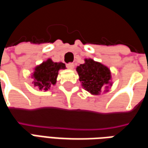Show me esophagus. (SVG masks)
Instances as JSON below:
<instances>
[{
	"mask_svg": "<svg viewBox=\"0 0 148 148\" xmlns=\"http://www.w3.org/2000/svg\"><path fill=\"white\" fill-rule=\"evenodd\" d=\"M66 67L69 68V69H74V63H68V64H66Z\"/></svg>",
	"mask_w": 148,
	"mask_h": 148,
	"instance_id": "34e87169",
	"label": "esophagus"
}]
</instances>
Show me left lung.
Returning <instances> with one entry per match:
<instances>
[{"mask_svg":"<svg viewBox=\"0 0 148 148\" xmlns=\"http://www.w3.org/2000/svg\"><path fill=\"white\" fill-rule=\"evenodd\" d=\"M79 81L84 89L93 95H100L108 86H112L109 69L91 58H86L85 63L77 67Z\"/></svg>","mask_w":148,"mask_h":148,"instance_id":"8db88e82","label":"left lung"}]
</instances>
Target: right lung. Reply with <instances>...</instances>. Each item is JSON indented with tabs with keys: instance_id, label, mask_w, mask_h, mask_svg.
<instances>
[{
	"instance_id": "1",
	"label": "right lung",
	"mask_w": 148,
	"mask_h": 148,
	"mask_svg": "<svg viewBox=\"0 0 148 148\" xmlns=\"http://www.w3.org/2000/svg\"><path fill=\"white\" fill-rule=\"evenodd\" d=\"M66 69V66L62 62H54L51 59H47L42 64L35 68L32 75L34 85L39 90H47L52 85H55L58 77V71Z\"/></svg>"
}]
</instances>
